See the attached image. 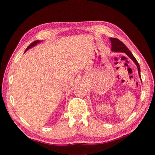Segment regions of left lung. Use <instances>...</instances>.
<instances>
[{"instance_id": "left-lung-1", "label": "left lung", "mask_w": 155, "mask_h": 155, "mask_svg": "<svg viewBox=\"0 0 155 155\" xmlns=\"http://www.w3.org/2000/svg\"><path fill=\"white\" fill-rule=\"evenodd\" d=\"M110 40L111 45H112L111 50L114 52H124V53H126L128 57H129L134 61V63L136 64L137 67L138 68V71H139V76L140 77V68L139 64V62H137L135 57H134L133 54H132V52L128 50V48L125 46V45L123 42H121L119 39L116 38H110Z\"/></svg>"}]
</instances>
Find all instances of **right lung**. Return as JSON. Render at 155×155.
Instances as JSON below:
<instances>
[{"label": "right lung", "mask_w": 155, "mask_h": 155, "mask_svg": "<svg viewBox=\"0 0 155 155\" xmlns=\"http://www.w3.org/2000/svg\"><path fill=\"white\" fill-rule=\"evenodd\" d=\"M40 42V41H34V42H32V43L30 45H29L28 46V47L27 48V49H26V51H25V52L26 51H27V50H28V49H29V48H31V47H34V46H35L36 45H37V43H38V42Z\"/></svg>", "instance_id": "obj_1"}]
</instances>
